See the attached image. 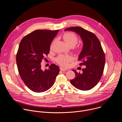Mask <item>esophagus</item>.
<instances>
[{"instance_id":"obj_1","label":"esophagus","mask_w":122,"mask_h":122,"mask_svg":"<svg viewBox=\"0 0 122 122\" xmlns=\"http://www.w3.org/2000/svg\"><path fill=\"white\" fill-rule=\"evenodd\" d=\"M60 69L61 71H66V69H65V68H63L62 67H60Z\"/></svg>"}]
</instances>
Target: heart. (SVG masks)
Returning <instances> with one entry per match:
<instances>
[{
	"label": "heart",
	"mask_w": 122,
	"mask_h": 122,
	"mask_svg": "<svg viewBox=\"0 0 122 122\" xmlns=\"http://www.w3.org/2000/svg\"><path fill=\"white\" fill-rule=\"evenodd\" d=\"M62 37L65 42L71 47H73L77 44L79 41V38L73 32H67L65 33L62 36ZM55 42L54 41L51 45V49L53 48V45ZM73 60V58L67 55H60L56 58V62L60 66L64 67H67L68 66L69 63Z\"/></svg>",
	"instance_id": "heart-1"
}]
</instances>
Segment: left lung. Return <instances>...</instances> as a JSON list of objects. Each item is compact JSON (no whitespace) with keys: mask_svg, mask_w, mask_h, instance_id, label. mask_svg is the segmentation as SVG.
Returning <instances> with one entry per match:
<instances>
[{"mask_svg":"<svg viewBox=\"0 0 122 122\" xmlns=\"http://www.w3.org/2000/svg\"><path fill=\"white\" fill-rule=\"evenodd\" d=\"M65 30L76 32L83 42L78 60L82 62L80 66H85V68H82L81 73L73 70L76 77L71 80V83L79 90H90L99 81L105 66V56L100 42L95 34L81 27H68Z\"/></svg>","mask_w":122,"mask_h":122,"instance_id":"8db88e82","label":"left lung"}]
</instances>
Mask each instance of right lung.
Masks as SVG:
<instances>
[{
    "instance_id": "obj_1",
    "label": "right lung",
    "mask_w": 122,
    "mask_h": 122,
    "mask_svg": "<svg viewBox=\"0 0 122 122\" xmlns=\"http://www.w3.org/2000/svg\"><path fill=\"white\" fill-rule=\"evenodd\" d=\"M59 30L38 29L21 40L16 54L19 75L31 91L41 93L49 89L55 83L59 67L54 64L43 71L41 62L49 53L51 43Z\"/></svg>"
}]
</instances>
